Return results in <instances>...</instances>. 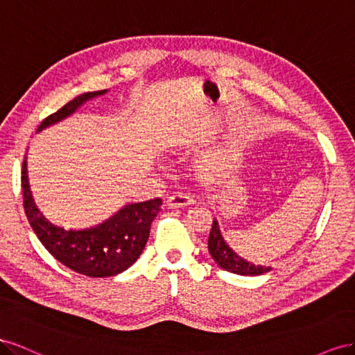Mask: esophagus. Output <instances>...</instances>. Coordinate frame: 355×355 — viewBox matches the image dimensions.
<instances>
[{"label": "esophagus", "mask_w": 355, "mask_h": 355, "mask_svg": "<svg viewBox=\"0 0 355 355\" xmlns=\"http://www.w3.org/2000/svg\"><path fill=\"white\" fill-rule=\"evenodd\" d=\"M193 204V198L189 196L187 193H174L166 199V207L169 208H183Z\"/></svg>", "instance_id": "34e87169"}]
</instances>
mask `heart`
Instances as JSON below:
<instances>
[{
  "label": "heart",
  "instance_id": "obj_1",
  "mask_svg": "<svg viewBox=\"0 0 355 355\" xmlns=\"http://www.w3.org/2000/svg\"><path fill=\"white\" fill-rule=\"evenodd\" d=\"M234 165V157L229 155L221 157H204L198 162L196 172L199 180L204 183H217L229 174Z\"/></svg>",
  "mask_w": 355,
  "mask_h": 355
}]
</instances>
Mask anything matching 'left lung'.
Wrapping results in <instances>:
<instances>
[{"mask_svg": "<svg viewBox=\"0 0 355 355\" xmlns=\"http://www.w3.org/2000/svg\"><path fill=\"white\" fill-rule=\"evenodd\" d=\"M208 251L211 257L214 259L217 265L232 273H238V275H261V273L269 272L272 268L266 266H256L251 261H247L245 259L239 257L236 252L232 250L227 242L221 235V230L218 226V221L214 218L212 220V227L209 232L208 238Z\"/></svg>", "mask_w": 355, "mask_h": 355, "instance_id": "1", "label": "left lung"}]
</instances>
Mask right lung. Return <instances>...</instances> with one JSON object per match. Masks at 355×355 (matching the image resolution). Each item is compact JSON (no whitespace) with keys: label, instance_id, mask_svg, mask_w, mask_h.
<instances>
[{"label":"right lung","instance_id":"obj_1","mask_svg":"<svg viewBox=\"0 0 355 355\" xmlns=\"http://www.w3.org/2000/svg\"><path fill=\"white\" fill-rule=\"evenodd\" d=\"M104 94L107 90H96L69 101L56 113L46 117L37 132L76 113L86 101ZM22 191L29 225L46 250L67 268L92 278L114 277L134 265L147 244L151 221L162 205L159 198L137 202L125 205L95 227L67 230L50 223L37 208L28 181L26 159L22 164Z\"/></svg>","mask_w":355,"mask_h":355}]
</instances>
